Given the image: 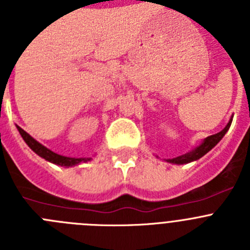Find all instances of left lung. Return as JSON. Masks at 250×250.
I'll list each match as a JSON object with an SVG mask.
<instances>
[{
  "mask_svg": "<svg viewBox=\"0 0 250 250\" xmlns=\"http://www.w3.org/2000/svg\"><path fill=\"white\" fill-rule=\"evenodd\" d=\"M230 123H231V120L229 121V124L227 125V126H225V129L223 130V131L218 132V134H215V135H211V136H209V138L204 139V141H203L202 144H200L198 147H195L194 150H191L190 152L184 154V155H182V156H178V158L169 159V160H167V161H169V163H173V164H187V163H190V161L200 159L202 156H204L205 154L209 151V150L213 149V147L215 146V145L218 144L220 140H222L223 136L225 135V132L228 131L229 126H230Z\"/></svg>",
  "mask_w": 250,
  "mask_h": 250,
  "instance_id": "obj_1",
  "label": "left lung"
}]
</instances>
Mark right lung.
<instances>
[{"instance_id": "1", "label": "right lung", "mask_w": 250, "mask_h": 250, "mask_svg": "<svg viewBox=\"0 0 250 250\" xmlns=\"http://www.w3.org/2000/svg\"><path fill=\"white\" fill-rule=\"evenodd\" d=\"M19 129L20 134H21L22 139L26 141V144L31 147V149L34 150L36 152L37 155L43 158L45 160L50 161V163H54L56 165H61V167H75V165H79L81 163H87V161L91 160V158H67V156H62V155H59L56 152L51 151L48 150L47 147H45L43 145H41L40 143H37L34 138H31L28 135L27 132L23 131L21 127L17 126Z\"/></svg>"}]
</instances>
